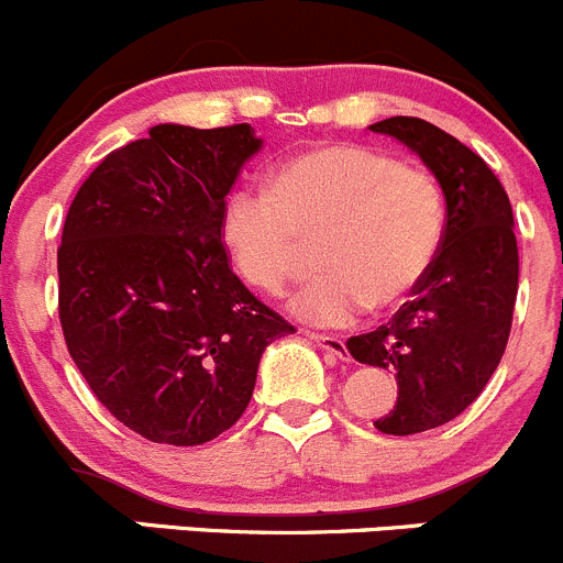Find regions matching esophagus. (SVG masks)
Instances as JSON below:
<instances>
[{
    "mask_svg": "<svg viewBox=\"0 0 563 563\" xmlns=\"http://www.w3.org/2000/svg\"><path fill=\"white\" fill-rule=\"evenodd\" d=\"M310 340L318 345L321 351H327L329 356H334V360H349V349H345V340L338 338V334H318V332H310Z\"/></svg>",
    "mask_w": 563,
    "mask_h": 563,
    "instance_id": "1",
    "label": "esophagus"
}]
</instances>
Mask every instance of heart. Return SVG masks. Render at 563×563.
<instances>
[{
    "label": "heart",
    "instance_id": "1",
    "mask_svg": "<svg viewBox=\"0 0 563 563\" xmlns=\"http://www.w3.org/2000/svg\"><path fill=\"white\" fill-rule=\"evenodd\" d=\"M444 231V198L428 172L360 144H327L288 157L266 190H234L220 242L236 275L283 294L318 245L321 277L299 288L291 313L345 327L367 308L389 310L422 283Z\"/></svg>",
    "mask_w": 563,
    "mask_h": 563
}]
</instances>
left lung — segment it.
Here are the masks:
<instances>
[{
    "label": "left lung",
    "instance_id": "8db88e82",
    "mask_svg": "<svg viewBox=\"0 0 563 563\" xmlns=\"http://www.w3.org/2000/svg\"><path fill=\"white\" fill-rule=\"evenodd\" d=\"M371 130L419 155L446 203L441 247L411 302L376 332L349 340L356 362L397 378L395 408L373 424L411 435L463 413L496 373L518 297V240L507 190L455 135L417 117H391Z\"/></svg>",
    "mask_w": 563,
    "mask_h": 563
}]
</instances>
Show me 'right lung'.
<instances>
[{"instance_id": "1", "label": "right lung", "mask_w": 563, "mask_h": 563, "mask_svg": "<svg viewBox=\"0 0 563 563\" xmlns=\"http://www.w3.org/2000/svg\"><path fill=\"white\" fill-rule=\"evenodd\" d=\"M264 141L250 124H155L76 192L56 253L67 351L108 411L196 446L245 413L261 354L294 332L231 272L220 212Z\"/></svg>"}]
</instances>
